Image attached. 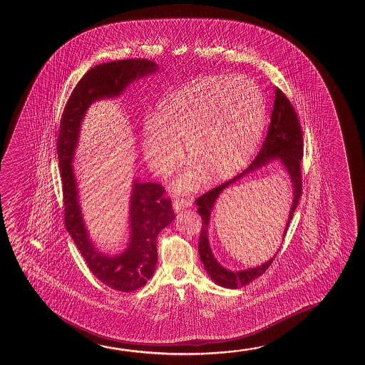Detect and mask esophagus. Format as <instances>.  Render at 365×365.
<instances>
[{"label": "esophagus", "mask_w": 365, "mask_h": 365, "mask_svg": "<svg viewBox=\"0 0 365 365\" xmlns=\"http://www.w3.org/2000/svg\"><path fill=\"white\" fill-rule=\"evenodd\" d=\"M193 203V200H175V203H173V210L175 212H180V210H185V208H188Z\"/></svg>", "instance_id": "34e87169"}]
</instances>
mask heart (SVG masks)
I'll return each instance as SVG.
<instances>
[{
  "label": "heart",
  "instance_id": "obj_1",
  "mask_svg": "<svg viewBox=\"0 0 365 365\" xmlns=\"http://www.w3.org/2000/svg\"><path fill=\"white\" fill-rule=\"evenodd\" d=\"M264 97L243 76L208 75L180 86L158 106L157 117L145 120L142 133L145 157L155 175H170L182 157L197 167L175 183L178 190L198 185L202 172L220 180L243 168L264 132Z\"/></svg>",
  "mask_w": 365,
  "mask_h": 365
}]
</instances>
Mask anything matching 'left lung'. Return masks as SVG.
<instances>
[{
    "mask_svg": "<svg viewBox=\"0 0 365 365\" xmlns=\"http://www.w3.org/2000/svg\"><path fill=\"white\" fill-rule=\"evenodd\" d=\"M302 158H303V133L300 128L298 115L295 113L294 108L290 103V101L287 98V96L277 87L269 130L265 137L264 143L262 145L259 153L257 155L255 160L250 163L247 170H243L240 175H235V178H232L225 183H222L213 190H208L207 193L200 195L195 200V203L198 205L197 212L200 213V218H202V230H200L198 252H200V260L205 265L207 273L210 275L212 280H215V283L220 287H225V288H230V289H237L240 287L247 285L252 280L260 277L265 270L269 268V265L274 260L275 255L279 252L278 250L274 257L270 258L268 262H265L264 264L258 265L255 268L232 272V270L225 269V267H222L212 253L210 240H208L210 213H212V210H213L215 203L218 200L220 193L228 185H233L235 182L240 180L245 175H248L250 172L259 170L260 167L269 163L272 160H279L284 165L285 170L288 172L290 182L293 185V202L290 207L288 222H287L284 232H283V240H284L290 220L293 218V213L298 205L299 198L302 197V190H302V172H300Z\"/></svg>",
    "mask_w": 365,
    "mask_h": 365,
    "instance_id": "1",
    "label": "left lung"
}]
</instances>
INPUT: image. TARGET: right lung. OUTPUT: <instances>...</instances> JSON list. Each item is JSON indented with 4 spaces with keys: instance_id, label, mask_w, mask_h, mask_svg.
<instances>
[{
    "instance_id": "1",
    "label": "right lung",
    "mask_w": 365,
    "mask_h": 365,
    "mask_svg": "<svg viewBox=\"0 0 365 365\" xmlns=\"http://www.w3.org/2000/svg\"><path fill=\"white\" fill-rule=\"evenodd\" d=\"M158 66L145 58L112 61L91 68L66 103L57 138L65 225L91 272L103 284L118 292H133L152 278L157 264V237L175 220L172 200L158 183L135 180L130 207V243L125 252L110 257L98 252L88 238L81 215L78 190L72 160L80 135L81 122L95 101L120 96L130 82L150 75Z\"/></svg>"
}]
</instances>
